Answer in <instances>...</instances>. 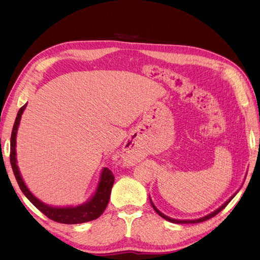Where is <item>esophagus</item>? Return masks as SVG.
Listing matches in <instances>:
<instances>
[{
    "label": "esophagus",
    "instance_id": "34e87169",
    "mask_svg": "<svg viewBox=\"0 0 260 260\" xmlns=\"http://www.w3.org/2000/svg\"><path fill=\"white\" fill-rule=\"evenodd\" d=\"M122 156H123V160L127 162V164H129V165H132L133 162H136V159H137V157H136V155L132 153V151H130V149L127 147V148H124L123 149V154H122Z\"/></svg>",
    "mask_w": 260,
    "mask_h": 260
}]
</instances>
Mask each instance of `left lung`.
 Here are the masks:
<instances>
[{"label": "left lung", "mask_w": 260, "mask_h": 260, "mask_svg": "<svg viewBox=\"0 0 260 260\" xmlns=\"http://www.w3.org/2000/svg\"><path fill=\"white\" fill-rule=\"evenodd\" d=\"M245 178H246V175H245ZM244 180H245V179H244ZM241 187H242V185H241ZM241 187H240V188H241ZM240 188H239V190H238L237 192H235V193H234V194L231 196V198H230L229 200H226V201H225V202L222 204V205L220 206V207H218L216 210L211 211L210 214H208V215H206V216H204V217H201V218H198V219H191V220H187V219H185V220H182V219H175V218L168 217V216H166V215H165V214H162L161 211H159L158 209H157V207L154 205V203H153V201H152V199H151V196H149V202H151L152 206H153L154 210L157 212V214H158V215H159L161 218L166 219L167 221H169V222H174V223H199V222L206 221V220H208V219H210V218H212V217H215V216L218 214V212L221 211V210H222V209H223V208H224V207L228 205V204L230 203V201H231V200L234 198V196L238 194V192L240 191Z\"/></svg>", "instance_id": "1"}]
</instances>
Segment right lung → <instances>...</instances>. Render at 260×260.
<instances>
[{
    "label": "right lung",
    "instance_id": "right-lung-1",
    "mask_svg": "<svg viewBox=\"0 0 260 260\" xmlns=\"http://www.w3.org/2000/svg\"><path fill=\"white\" fill-rule=\"evenodd\" d=\"M27 104L23 105L17 114L16 120H15L12 137H11V165L12 169L15 175V178L17 180V183L20 187L21 192L25 194L26 198L34 204V205L40 210L42 214L46 217L54 220V221L59 223H66V224H77V223H83L92 221V220L98 219L105 208L107 207V204L111 198L112 187L114 184L115 178L112 174V171L108 168H103L101 171L100 180L95 191L91 195V198L84 202L81 205L77 206H52L48 204L43 203L32 194L28 186L26 185L25 181H23L21 174L17 165L16 158V138H17V131L19 128V123L21 119V115L23 111L26 109Z\"/></svg>",
    "mask_w": 260,
    "mask_h": 260
}]
</instances>
